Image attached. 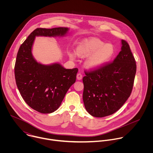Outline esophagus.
<instances>
[{"label":"esophagus","mask_w":153,"mask_h":153,"mask_svg":"<svg viewBox=\"0 0 153 153\" xmlns=\"http://www.w3.org/2000/svg\"><path fill=\"white\" fill-rule=\"evenodd\" d=\"M82 77H83V75L80 73H78L77 74V80H81L82 79Z\"/></svg>","instance_id":"esophagus-1"}]
</instances>
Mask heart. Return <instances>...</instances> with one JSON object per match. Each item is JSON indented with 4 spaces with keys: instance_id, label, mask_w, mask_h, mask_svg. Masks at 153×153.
Listing matches in <instances>:
<instances>
[{
    "instance_id": "obj_1",
    "label": "heart",
    "mask_w": 153,
    "mask_h": 153,
    "mask_svg": "<svg viewBox=\"0 0 153 153\" xmlns=\"http://www.w3.org/2000/svg\"><path fill=\"white\" fill-rule=\"evenodd\" d=\"M77 54L83 57L90 56L86 62L90 69L99 68L110 62L114 55L115 48L110 43H106L97 39H85L80 42L76 49ZM70 57L75 59V54L70 53Z\"/></svg>"
}]
</instances>
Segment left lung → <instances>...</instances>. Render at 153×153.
<instances>
[{"instance_id":"left-lung-1","label":"left lung","mask_w":153,"mask_h":153,"mask_svg":"<svg viewBox=\"0 0 153 153\" xmlns=\"http://www.w3.org/2000/svg\"><path fill=\"white\" fill-rule=\"evenodd\" d=\"M114 61L85 71L83 100L86 110L96 117L110 116L123 106L132 92L136 63L126 41Z\"/></svg>"}]
</instances>
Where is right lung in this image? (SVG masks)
Wrapping results in <instances>:
<instances>
[{
    "label": "right lung",
    "instance_id": "1",
    "mask_svg": "<svg viewBox=\"0 0 153 153\" xmlns=\"http://www.w3.org/2000/svg\"><path fill=\"white\" fill-rule=\"evenodd\" d=\"M68 31L65 27L37 28L19 49L14 66L16 85L25 102L39 113L48 114L57 110L76 82L78 69H65L59 63H38L31 53L35 37L63 36Z\"/></svg>",
    "mask_w": 153,
    "mask_h": 153
}]
</instances>
